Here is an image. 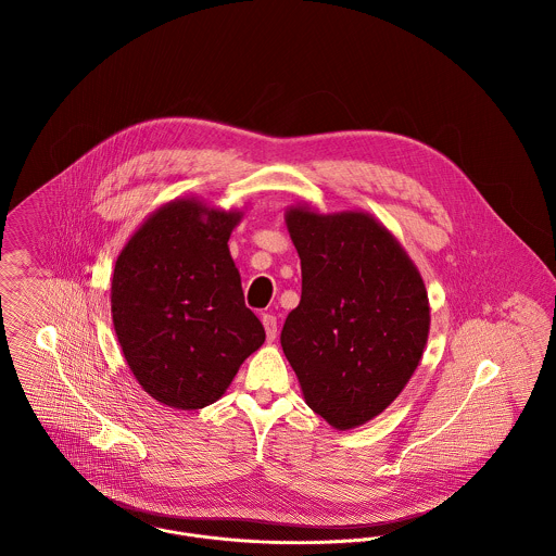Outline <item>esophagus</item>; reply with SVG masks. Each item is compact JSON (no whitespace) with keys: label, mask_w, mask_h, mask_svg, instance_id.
<instances>
[{"label":"esophagus","mask_w":556,"mask_h":556,"mask_svg":"<svg viewBox=\"0 0 556 556\" xmlns=\"http://www.w3.org/2000/svg\"><path fill=\"white\" fill-rule=\"evenodd\" d=\"M263 327H265V333H267V340L274 342L276 340V333H278V320L274 315H263Z\"/></svg>","instance_id":"1"}]
</instances>
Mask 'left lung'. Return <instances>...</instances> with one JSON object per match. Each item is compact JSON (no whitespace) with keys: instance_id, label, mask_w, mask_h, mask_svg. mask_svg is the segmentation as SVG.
Masks as SVG:
<instances>
[{"instance_id":"8db88e82","label":"left lung","mask_w":556,"mask_h":556,"mask_svg":"<svg viewBox=\"0 0 556 556\" xmlns=\"http://www.w3.org/2000/svg\"><path fill=\"white\" fill-rule=\"evenodd\" d=\"M302 261V300L280 344L306 404L336 430L381 415L417 370L430 331L419 269L368 212L285 214Z\"/></svg>"}]
</instances>
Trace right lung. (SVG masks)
<instances>
[{"mask_svg": "<svg viewBox=\"0 0 556 556\" xmlns=\"http://www.w3.org/2000/svg\"><path fill=\"white\" fill-rule=\"evenodd\" d=\"M241 218L197 197L173 199L115 261L113 327L135 379L160 404L192 410L216 402L265 342L229 252Z\"/></svg>", "mask_w": 556, "mask_h": 556, "instance_id": "right-lung-1", "label": "right lung"}]
</instances>
